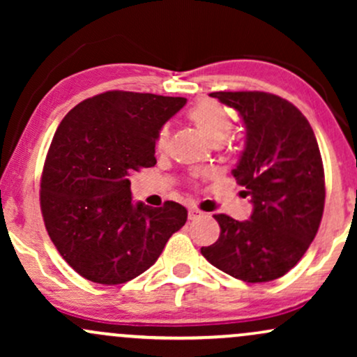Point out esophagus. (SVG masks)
I'll list each match as a JSON object with an SVG mask.
<instances>
[{
  "label": "esophagus",
  "instance_id": "34e87169",
  "mask_svg": "<svg viewBox=\"0 0 357 357\" xmlns=\"http://www.w3.org/2000/svg\"><path fill=\"white\" fill-rule=\"evenodd\" d=\"M202 216H204V213L199 211L198 208H191V210L188 211V218L190 220H198V218H202Z\"/></svg>",
  "mask_w": 357,
  "mask_h": 357
}]
</instances>
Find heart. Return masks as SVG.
<instances>
[{"label":"heart","instance_id":"b5f03b06","mask_svg":"<svg viewBox=\"0 0 357 357\" xmlns=\"http://www.w3.org/2000/svg\"><path fill=\"white\" fill-rule=\"evenodd\" d=\"M188 119L192 122V126L203 134L208 141L213 144H220L231 134L233 119L228 110L220 105L218 102L203 100L188 110ZM167 142V129L162 127L155 137V147L162 151Z\"/></svg>","mask_w":357,"mask_h":357}]
</instances>
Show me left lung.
I'll use <instances>...</instances> for the list:
<instances>
[{
    "mask_svg": "<svg viewBox=\"0 0 357 357\" xmlns=\"http://www.w3.org/2000/svg\"><path fill=\"white\" fill-rule=\"evenodd\" d=\"M245 124V149L231 171L250 196V220L215 215L221 231L203 257L238 280L257 284L285 275L312 243L326 186L317 139L304 114L267 92H213Z\"/></svg>",
    "mask_w": 357,
    "mask_h": 357,
    "instance_id": "1",
    "label": "left lung"
}]
</instances>
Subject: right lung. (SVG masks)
I'll use <instances>...</instances> for the list:
<instances>
[{"label":"right lung","instance_id":"right-lung-1","mask_svg":"<svg viewBox=\"0 0 357 357\" xmlns=\"http://www.w3.org/2000/svg\"><path fill=\"white\" fill-rule=\"evenodd\" d=\"M184 104V97L110 90L60 122L45 159L40 206L53 245L87 280H132L186 223L179 203H134L129 181L155 165V137Z\"/></svg>","mask_w":357,"mask_h":357}]
</instances>
